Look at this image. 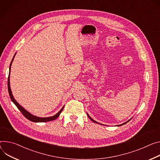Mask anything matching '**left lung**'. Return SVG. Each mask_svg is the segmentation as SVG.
<instances>
[{
    "instance_id": "1",
    "label": "left lung",
    "mask_w": 160,
    "mask_h": 160,
    "mask_svg": "<svg viewBox=\"0 0 160 160\" xmlns=\"http://www.w3.org/2000/svg\"><path fill=\"white\" fill-rule=\"evenodd\" d=\"M87 115H88V117H89V119H91V121H92V122H95V123H97V124H100V123H99V122H96V121H94V119H92V118H91V117H90V116H89V114H88V113H87ZM129 121H130V120H129V121H126V122H124V123H123V124H120V125H119V126H122V125H124V124H126V123H127V122H129ZM102 125H103V124H102Z\"/></svg>"
}]
</instances>
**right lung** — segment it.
Wrapping results in <instances>:
<instances>
[{
  "mask_svg": "<svg viewBox=\"0 0 160 160\" xmlns=\"http://www.w3.org/2000/svg\"><path fill=\"white\" fill-rule=\"evenodd\" d=\"M17 53H15V54H14L12 59L11 62V64H10V66H9V77H8V92H9V96H10V98L11 99V101H12V103L15 105L17 106V107L19 109V110H20V112L23 113V115L25 116V117L31 121H32V122H48V121H53V120H55L58 117H59V115L61 114V113L62 112L63 108H64V107L61 109V110H59V112H58L55 115L53 116H52V117H48V118H39V117H37V116L36 115H34L32 114H31L30 112H28V111H27L24 108H23L18 102L15 100V99L13 97V95L12 94V91H11V87H10V72H11V64H12V62L14 60V56H15Z\"/></svg>",
  "mask_w": 160,
  "mask_h": 160,
  "instance_id": "obj_1",
  "label": "right lung"
}]
</instances>
